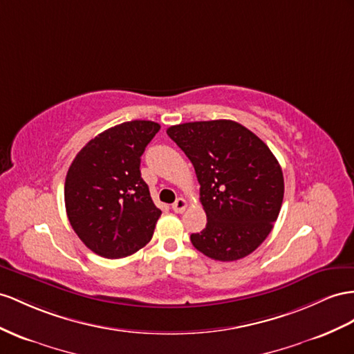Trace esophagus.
<instances>
[{
    "label": "esophagus",
    "instance_id": "1",
    "mask_svg": "<svg viewBox=\"0 0 354 354\" xmlns=\"http://www.w3.org/2000/svg\"><path fill=\"white\" fill-rule=\"evenodd\" d=\"M187 201L185 198H176V202L171 205V209H174L175 212H178V214H180V212H184L185 211V207H187Z\"/></svg>",
    "mask_w": 354,
    "mask_h": 354
}]
</instances>
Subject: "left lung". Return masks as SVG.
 <instances>
[{"label":"left lung","instance_id":"1","mask_svg":"<svg viewBox=\"0 0 354 354\" xmlns=\"http://www.w3.org/2000/svg\"><path fill=\"white\" fill-rule=\"evenodd\" d=\"M169 138L193 162L206 227L192 243L220 261L251 254L270 233L283 205V170L268 145L230 120L171 125Z\"/></svg>","mask_w":354,"mask_h":354}]
</instances>
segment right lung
Instances as JSON below:
<instances>
[{"label": "right lung", "instance_id": "right-lung-1", "mask_svg": "<svg viewBox=\"0 0 354 354\" xmlns=\"http://www.w3.org/2000/svg\"><path fill=\"white\" fill-rule=\"evenodd\" d=\"M158 130L152 121L115 125L91 139L71 162L64 185L68 221L98 256H131L152 238L161 211L140 176V157Z\"/></svg>", "mask_w": 354, "mask_h": 354}]
</instances>
